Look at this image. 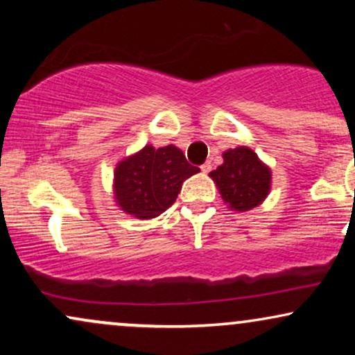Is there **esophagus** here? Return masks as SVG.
<instances>
[{
    "label": "esophagus",
    "instance_id": "obj_1",
    "mask_svg": "<svg viewBox=\"0 0 355 355\" xmlns=\"http://www.w3.org/2000/svg\"><path fill=\"white\" fill-rule=\"evenodd\" d=\"M200 168H202L203 173H209L210 170H211V164H210V162H205V164H203Z\"/></svg>",
    "mask_w": 355,
    "mask_h": 355
}]
</instances>
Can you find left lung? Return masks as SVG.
I'll list each match as a JSON object with an SVG mask.
<instances>
[{"label":"left lung","mask_w":355,"mask_h":355,"mask_svg":"<svg viewBox=\"0 0 355 355\" xmlns=\"http://www.w3.org/2000/svg\"><path fill=\"white\" fill-rule=\"evenodd\" d=\"M222 157L223 164L210 172L222 200L235 211H248L259 207L270 193V166L263 164L248 146L230 148Z\"/></svg>","instance_id":"left-lung-1"}]
</instances>
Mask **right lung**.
<instances>
[{
  "instance_id": "right-lung-1",
  "label": "right lung",
  "mask_w": 355,
  "mask_h": 355,
  "mask_svg": "<svg viewBox=\"0 0 355 355\" xmlns=\"http://www.w3.org/2000/svg\"><path fill=\"white\" fill-rule=\"evenodd\" d=\"M200 172L175 145H145L120 160L113 172L116 207L138 220H150L173 205L183 182Z\"/></svg>"
}]
</instances>
